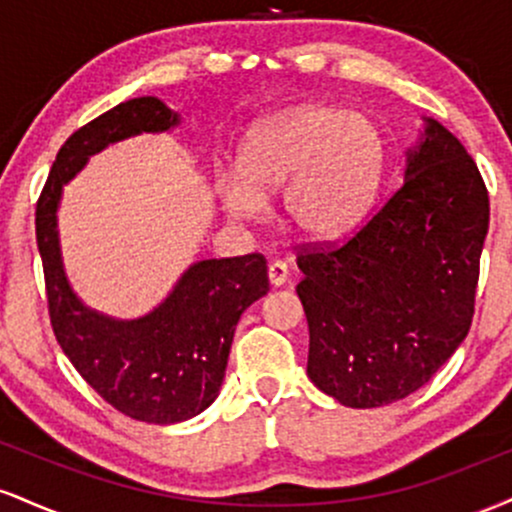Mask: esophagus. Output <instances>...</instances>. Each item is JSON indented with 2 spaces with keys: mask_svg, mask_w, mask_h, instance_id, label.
I'll use <instances>...</instances> for the list:
<instances>
[{
  "mask_svg": "<svg viewBox=\"0 0 512 512\" xmlns=\"http://www.w3.org/2000/svg\"><path fill=\"white\" fill-rule=\"evenodd\" d=\"M267 274H269V284H272V286H284L286 279H289V267H286V262L274 260V262H269Z\"/></svg>",
  "mask_w": 512,
  "mask_h": 512,
  "instance_id": "esophagus-1",
  "label": "esophagus"
}]
</instances>
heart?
Masks as SVG:
<instances>
[{
	"label": "heart",
	"mask_w": 512,
	"mask_h": 512,
	"mask_svg": "<svg viewBox=\"0 0 512 512\" xmlns=\"http://www.w3.org/2000/svg\"><path fill=\"white\" fill-rule=\"evenodd\" d=\"M383 170L373 120L334 105H305L260 122L243 146L240 173L221 175L228 214L262 216L264 195L284 187L286 221L305 238L344 236L366 214Z\"/></svg>",
	"instance_id": "obj_1"
}]
</instances>
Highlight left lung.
I'll return each instance as SVG.
<instances>
[{"instance_id": "obj_1", "label": "left lung", "mask_w": 512, "mask_h": 512, "mask_svg": "<svg viewBox=\"0 0 512 512\" xmlns=\"http://www.w3.org/2000/svg\"><path fill=\"white\" fill-rule=\"evenodd\" d=\"M489 190L455 134L428 120L404 182L342 243L298 245L308 378L344 407L404 399L467 337Z\"/></svg>"}]
</instances>
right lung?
<instances>
[{
	"mask_svg": "<svg viewBox=\"0 0 512 512\" xmlns=\"http://www.w3.org/2000/svg\"><path fill=\"white\" fill-rule=\"evenodd\" d=\"M173 125L178 115L158 98L115 105L62 144L35 204V238L57 344L110 407L146 424L192 419L214 402L240 315L269 291L260 252L192 264L166 303L132 322L93 313L69 289L55 216L62 185L108 144Z\"/></svg>",
	"mask_w": 512,
	"mask_h": 512,
	"instance_id": "right-lung-1",
	"label": "right lung"
}]
</instances>
